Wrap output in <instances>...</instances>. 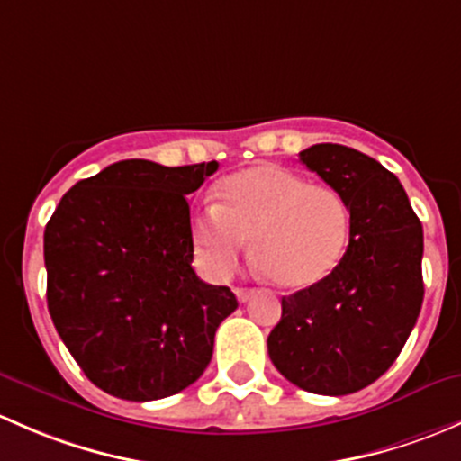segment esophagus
Instances as JSON below:
<instances>
[{"label": "esophagus", "mask_w": 461, "mask_h": 461, "mask_svg": "<svg viewBox=\"0 0 461 461\" xmlns=\"http://www.w3.org/2000/svg\"><path fill=\"white\" fill-rule=\"evenodd\" d=\"M253 293L255 291H250V288H237L235 295H237V300H240V302H249L250 297H253Z\"/></svg>", "instance_id": "1"}]
</instances>
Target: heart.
Listing matches in <instances>:
<instances>
[{
  "mask_svg": "<svg viewBox=\"0 0 461 461\" xmlns=\"http://www.w3.org/2000/svg\"><path fill=\"white\" fill-rule=\"evenodd\" d=\"M348 232V206L335 188L311 184L277 164L226 177L217 188V206L193 217L197 258L212 275L235 273L253 240L259 270L286 291L324 282L344 255Z\"/></svg>",
  "mask_w": 461,
  "mask_h": 461,
  "instance_id": "1",
  "label": "heart"
}]
</instances>
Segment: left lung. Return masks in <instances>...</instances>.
Listing matches in <instances>:
<instances>
[{
  "mask_svg": "<svg viewBox=\"0 0 461 461\" xmlns=\"http://www.w3.org/2000/svg\"><path fill=\"white\" fill-rule=\"evenodd\" d=\"M300 161L344 197L350 235L324 282L282 297L268 355L303 391L348 395L393 366L420 317L424 230L400 179L368 155L315 144Z\"/></svg>",
  "mask_w": 461,
  "mask_h": 461,
  "instance_id": "8db88e82",
  "label": "left lung"
}]
</instances>
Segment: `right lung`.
I'll return each instance as SVG.
<instances>
[{"label": "right lung", "mask_w": 461, "mask_h": 461, "mask_svg": "<svg viewBox=\"0 0 461 461\" xmlns=\"http://www.w3.org/2000/svg\"><path fill=\"white\" fill-rule=\"evenodd\" d=\"M124 159L75 184L44 230L46 300L61 341L104 393L175 395L202 377L237 308L193 268L188 195L217 170Z\"/></svg>", "instance_id": "obj_1"}]
</instances>
